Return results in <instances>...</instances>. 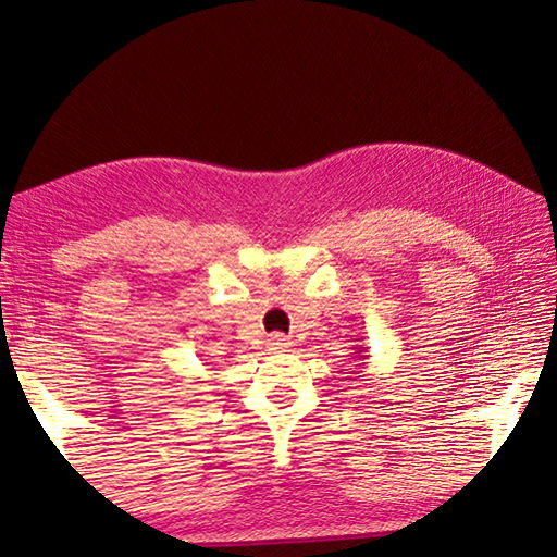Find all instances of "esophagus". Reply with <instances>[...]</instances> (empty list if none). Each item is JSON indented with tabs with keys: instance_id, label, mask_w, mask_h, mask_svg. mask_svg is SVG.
Listing matches in <instances>:
<instances>
[{
	"instance_id": "1",
	"label": "esophagus",
	"mask_w": 557,
	"mask_h": 557,
	"mask_svg": "<svg viewBox=\"0 0 557 557\" xmlns=\"http://www.w3.org/2000/svg\"><path fill=\"white\" fill-rule=\"evenodd\" d=\"M268 343H270L272 350H287L292 346V341L287 336H282V333H272Z\"/></svg>"
}]
</instances>
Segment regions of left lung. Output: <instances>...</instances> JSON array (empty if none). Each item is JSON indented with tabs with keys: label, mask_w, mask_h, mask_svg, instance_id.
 Instances as JSON below:
<instances>
[{
	"label": "left lung",
	"mask_w": 557,
	"mask_h": 557,
	"mask_svg": "<svg viewBox=\"0 0 557 557\" xmlns=\"http://www.w3.org/2000/svg\"><path fill=\"white\" fill-rule=\"evenodd\" d=\"M352 358H358V360H362L360 362V368H366V360H368V350L366 348H358V356H352ZM362 372V370H360Z\"/></svg>",
	"instance_id": "obj_1"
}]
</instances>
